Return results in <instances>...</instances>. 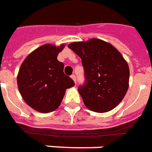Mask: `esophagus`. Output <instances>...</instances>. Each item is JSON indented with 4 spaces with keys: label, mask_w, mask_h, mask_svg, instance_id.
Listing matches in <instances>:
<instances>
[{
    "label": "esophagus",
    "mask_w": 152,
    "mask_h": 152,
    "mask_svg": "<svg viewBox=\"0 0 152 152\" xmlns=\"http://www.w3.org/2000/svg\"><path fill=\"white\" fill-rule=\"evenodd\" d=\"M71 77H72V79L73 80H74V82H75V83H76V76H75L74 74H72V75L71 76Z\"/></svg>",
    "instance_id": "34e87169"
}]
</instances>
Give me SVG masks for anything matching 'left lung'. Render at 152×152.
Here are the masks:
<instances>
[{
	"instance_id": "8db88e82",
	"label": "left lung",
	"mask_w": 152,
	"mask_h": 152,
	"mask_svg": "<svg viewBox=\"0 0 152 152\" xmlns=\"http://www.w3.org/2000/svg\"><path fill=\"white\" fill-rule=\"evenodd\" d=\"M68 48L80 57L85 70V84L78 91L85 106L96 113L112 110L127 92L126 61L113 46L100 39L76 42Z\"/></svg>"
}]
</instances>
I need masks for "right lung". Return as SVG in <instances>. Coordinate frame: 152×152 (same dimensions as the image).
I'll return each instance as SVG.
<instances>
[{
  "mask_svg": "<svg viewBox=\"0 0 152 152\" xmlns=\"http://www.w3.org/2000/svg\"><path fill=\"white\" fill-rule=\"evenodd\" d=\"M64 45L45 44L26 58L18 75V86L28 105L41 113L56 110L67 88L75 83L64 72V63L57 59Z\"/></svg>",
  "mask_w": 152,
  "mask_h": 152,
  "instance_id": "obj_1",
  "label": "right lung"
}]
</instances>
